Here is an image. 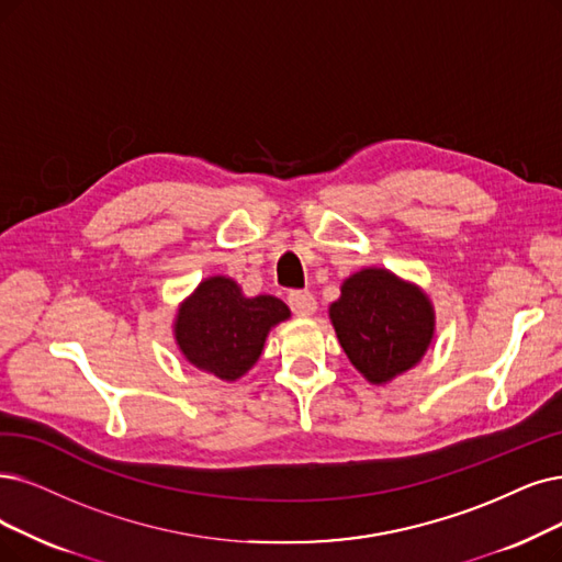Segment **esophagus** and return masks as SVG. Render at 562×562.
<instances>
[{"label":"esophagus","mask_w":562,"mask_h":562,"mask_svg":"<svg viewBox=\"0 0 562 562\" xmlns=\"http://www.w3.org/2000/svg\"><path fill=\"white\" fill-rule=\"evenodd\" d=\"M288 304L293 308L295 316H311V313L316 311V297H313L308 290H293V293L288 295Z\"/></svg>","instance_id":"34e87169"}]
</instances>
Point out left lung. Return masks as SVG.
Instances as JSON below:
<instances>
[{
	"label": "left lung",
	"mask_w": 562,
	"mask_h": 562,
	"mask_svg": "<svg viewBox=\"0 0 562 562\" xmlns=\"http://www.w3.org/2000/svg\"><path fill=\"white\" fill-rule=\"evenodd\" d=\"M329 318L352 367L369 383L385 385L413 369L431 346L434 306L415 283L369 267L341 285Z\"/></svg>",
	"instance_id": "8db88e82"
}]
</instances>
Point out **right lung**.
<instances>
[{"label":"right lung","mask_w":562,"mask_h":562,"mask_svg":"<svg viewBox=\"0 0 562 562\" xmlns=\"http://www.w3.org/2000/svg\"><path fill=\"white\" fill-rule=\"evenodd\" d=\"M288 318L279 297H244L233 279L210 277L179 306L175 341L193 367L233 383L258 362L269 329Z\"/></svg>","instance_id":"1"}]
</instances>
